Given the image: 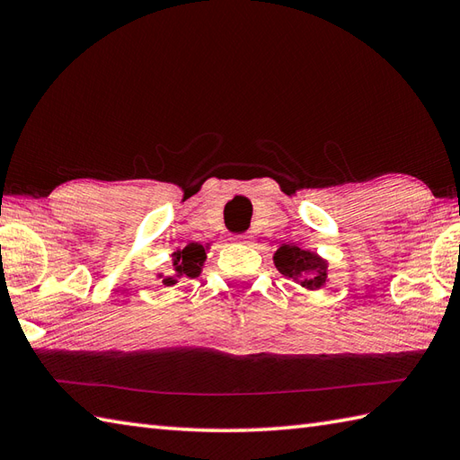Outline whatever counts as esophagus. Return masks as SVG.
Returning a JSON list of instances; mask_svg holds the SVG:
<instances>
[{
	"label": "esophagus",
	"mask_w": 460,
	"mask_h": 460,
	"mask_svg": "<svg viewBox=\"0 0 460 460\" xmlns=\"http://www.w3.org/2000/svg\"><path fill=\"white\" fill-rule=\"evenodd\" d=\"M235 243H249V235H245V233H243V235H235Z\"/></svg>",
	"instance_id": "esophagus-1"
}]
</instances>
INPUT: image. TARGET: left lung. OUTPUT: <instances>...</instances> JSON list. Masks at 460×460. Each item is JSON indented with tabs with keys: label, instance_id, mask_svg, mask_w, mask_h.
<instances>
[{
	"label": "left lung",
	"instance_id": "1",
	"mask_svg": "<svg viewBox=\"0 0 460 460\" xmlns=\"http://www.w3.org/2000/svg\"><path fill=\"white\" fill-rule=\"evenodd\" d=\"M272 259L282 275L308 290L322 288L328 282V262L316 252L296 245H282Z\"/></svg>",
	"mask_w": 460,
	"mask_h": 460
}]
</instances>
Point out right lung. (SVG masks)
I'll use <instances>...</instances> for the list:
<instances>
[{
  "instance_id": "right-lung-1",
  "label": "right lung",
  "mask_w": 460,
  "mask_h": 460,
  "mask_svg": "<svg viewBox=\"0 0 460 460\" xmlns=\"http://www.w3.org/2000/svg\"><path fill=\"white\" fill-rule=\"evenodd\" d=\"M203 262H205V249L201 245H198V243H191V245H188L185 249H180L173 252L175 275L165 277L162 282L165 287H172L181 277H188V279L199 277Z\"/></svg>"
}]
</instances>
